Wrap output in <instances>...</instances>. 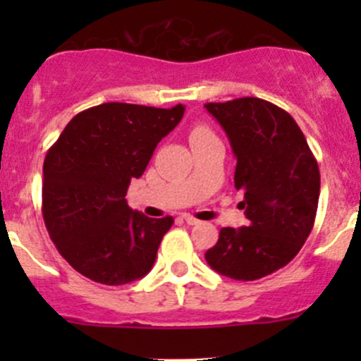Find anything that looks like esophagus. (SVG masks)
<instances>
[{"instance_id":"esophagus-1","label":"esophagus","mask_w":361,"mask_h":361,"mask_svg":"<svg viewBox=\"0 0 361 361\" xmlns=\"http://www.w3.org/2000/svg\"><path fill=\"white\" fill-rule=\"evenodd\" d=\"M181 220H185V224H188V225H197L199 224L197 218H194L192 214H181Z\"/></svg>"}]
</instances>
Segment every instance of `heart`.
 <instances>
[{
    "label": "heart",
    "mask_w": 361,
    "mask_h": 361,
    "mask_svg": "<svg viewBox=\"0 0 361 361\" xmlns=\"http://www.w3.org/2000/svg\"><path fill=\"white\" fill-rule=\"evenodd\" d=\"M209 137H216L213 134V130L206 126H195L190 130V143L192 141H201V140H209Z\"/></svg>",
    "instance_id": "obj_1"
}]
</instances>
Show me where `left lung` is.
<instances>
[{
  "label": "left lung",
  "instance_id": "obj_1",
  "mask_svg": "<svg viewBox=\"0 0 361 361\" xmlns=\"http://www.w3.org/2000/svg\"><path fill=\"white\" fill-rule=\"evenodd\" d=\"M231 141L238 164L234 185L245 192L248 225L225 227L206 251L218 274L255 281L285 267L314 225L319 169L290 113L258 97L204 104Z\"/></svg>",
  "mask_w": 361,
  "mask_h": 361
}]
</instances>
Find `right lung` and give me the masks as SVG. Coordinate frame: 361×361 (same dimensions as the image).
I'll return each mask as SVG.
<instances>
[{"label": "right lung", "instance_id": "add662e5", "mask_svg": "<svg viewBox=\"0 0 361 361\" xmlns=\"http://www.w3.org/2000/svg\"><path fill=\"white\" fill-rule=\"evenodd\" d=\"M185 106L104 103L69 120L43 162L42 211L50 239L75 271L126 285L154 267L173 216L148 218L126 201L133 178L180 123Z\"/></svg>", "mask_w": 361, "mask_h": 361}]
</instances>
